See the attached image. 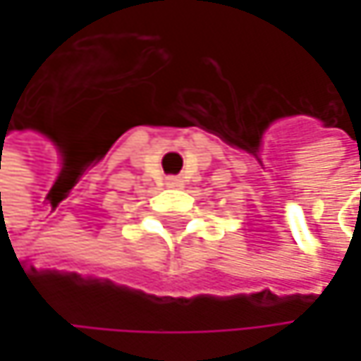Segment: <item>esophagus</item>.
Segmentation results:
<instances>
[{
    "mask_svg": "<svg viewBox=\"0 0 361 361\" xmlns=\"http://www.w3.org/2000/svg\"><path fill=\"white\" fill-rule=\"evenodd\" d=\"M167 185H169V188H181L183 181H181L180 178H167Z\"/></svg>",
    "mask_w": 361,
    "mask_h": 361,
    "instance_id": "34e87169",
    "label": "esophagus"
}]
</instances>
